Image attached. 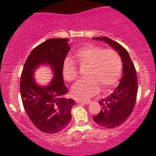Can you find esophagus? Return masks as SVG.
Instances as JSON below:
<instances>
[{
  "instance_id": "1",
  "label": "esophagus",
  "mask_w": 156,
  "mask_h": 156,
  "mask_svg": "<svg viewBox=\"0 0 156 156\" xmlns=\"http://www.w3.org/2000/svg\"><path fill=\"white\" fill-rule=\"evenodd\" d=\"M75 101H76L77 103H83V104H89L90 103V100L78 99V98H76V99H75Z\"/></svg>"
}]
</instances>
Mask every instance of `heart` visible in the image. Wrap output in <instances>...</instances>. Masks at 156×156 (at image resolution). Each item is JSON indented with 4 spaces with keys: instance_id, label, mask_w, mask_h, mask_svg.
Instances as JSON below:
<instances>
[{
    "instance_id": "1",
    "label": "heart",
    "mask_w": 156,
    "mask_h": 156,
    "mask_svg": "<svg viewBox=\"0 0 156 156\" xmlns=\"http://www.w3.org/2000/svg\"><path fill=\"white\" fill-rule=\"evenodd\" d=\"M78 64L88 67L86 72L87 78L77 82L72 88V94L77 98H87L100 90L110 89L116 84L121 72L122 63L120 55L115 50L101 46L87 45L75 54ZM62 75L68 81L78 78L76 66L72 60H65L62 65Z\"/></svg>"
}]
</instances>
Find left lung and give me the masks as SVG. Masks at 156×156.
Masks as SVG:
<instances>
[{"mask_svg":"<svg viewBox=\"0 0 156 156\" xmlns=\"http://www.w3.org/2000/svg\"><path fill=\"white\" fill-rule=\"evenodd\" d=\"M94 40L104 41L118 52L123 62V75L120 84L113 93L101 100V110L94 116V121L103 127H116L124 123L133 110L138 88L136 72L127 51L120 44L107 37H94Z\"/></svg>","mask_w":156,"mask_h":156,"instance_id":"left-lung-1","label":"left lung"}]
</instances>
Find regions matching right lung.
Masks as SVG:
<instances>
[{
  "label": "right lung",
  "mask_w": 156,
  "mask_h": 156,
  "mask_svg": "<svg viewBox=\"0 0 156 156\" xmlns=\"http://www.w3.org/2000/svg\"><path fill=\"white\" fill-rule=\"evenodd\" d=\"M69 39H49L36 46L29 55L23 69L20 94L23 104L32 123L40 131L54 134L63 130L72 120L73 99L65 94L62 65L70 50ZM40 65H49L54 78L48 86L38 85L34 72Z\"/></svg>",
  "instance_id": "add662e5"
}]
</instances>
